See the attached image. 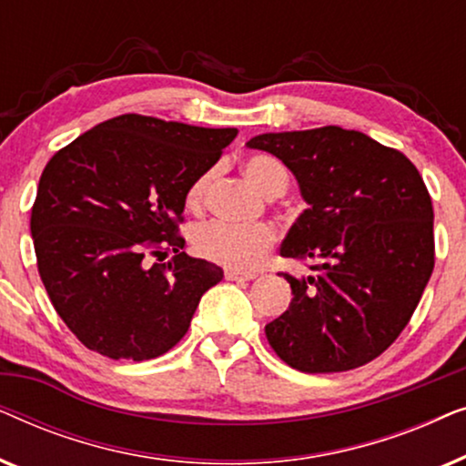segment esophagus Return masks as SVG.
Wrapping results in <instances>:
<instances>
[{"label": "esophagus", "instance_id": "esophagus-1", "mask_svg": "<svg viewBox=\"0 0 466 466\" xmlns=\"http://www.w3.org/2000/svg\"><path fill=\"white\" fill-rule=\"evenodd\" d=\"M225 278H227V279H238V282H248V279L257 278V273H244V271L227 269V271H225Z\"/></svg>", "mask_w": 466, "mask_h": 466}]
</instances>
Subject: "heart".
Masks as SVG:
<instances>
[{"label":"heart","instance_id":"obj_1","mask_svg":"<svg viewBox=\"0 0 466 466\" xmlns=\"http://www.w3.org/2000/svg\"><path fill=\"white\" fill-rule=\"evenodd\" d=\"M244 176L260 195L279 197L290 184V174L278 158L269 155H254L244 161ZM212 174H203L187 190V206L199 209ZM276 241V231L269 225L238 227L222 220H208L190 231V244L201 258L212 260L235 271H252L263 263L265 254Z\"/></svg>","mask_w":466,"mask_h":466}]
</instances>
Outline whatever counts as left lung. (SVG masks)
<instances>
[{"mask_svg": "<svg viewBox=\"0 0 466 466\" xmlns=\"http://www.w3.org/2000/svg\"><path fill=\"white\" fill-rule=\"evenodd\" d=\"M278 157L308 209L279 254L314 260L292 278L289 309L265 327L286 365L337 373L367 365L407 327L435 267L432 203L403 152L360 131L263 133L246 144Z\"/></svg>", "mask_w": 466, "mask_h": 466, "instance_id": "8db88e82", "label": "left lung"}]
</instances>
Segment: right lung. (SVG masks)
<instances>
[{
  "instance_id": "add662e5",
  "label": "right lung",
  "mask_w": 466,
  "mask_h": 466,
  "mask_svg": "<svg viewBox=\"0 0 466 466\" xmlns=\"http://www.w3.org/2000/svg\"><path fill=\"white\" fill-rule=\"evenodd\" d=\"M238 129L123 114L82 133L42 171L31 238L56 314L88 350L150 360L187 335L218 265L182 252L187 190ZM167 245L169 264L147 252Z\"/></svg>"
}]
</instances>
